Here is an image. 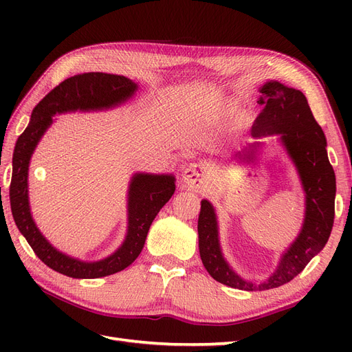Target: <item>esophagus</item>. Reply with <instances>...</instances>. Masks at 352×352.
<instances>
[{"label": "esophagus", "instance_id": "34e87169", "mask_svg": "<svg viewBox=\"0 0 352 352\" xmlns=\"http://www.w3.org/2000/svg\"><path fill=\"white\" fill-rule=\"evenodd\" d=\"M206 176L207 167L202 164H189L185 172L182 173V184L186 189L194 190V192H201L206 186Z\"/></svg>", "mask_w": 352, "mask_h": 352}]
</instances>
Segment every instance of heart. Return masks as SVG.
Returning a JSON list of instances; mask_svg holds the SVG:
<instances>
[{
  "label": "heart",
  "mask_w": 352,
  "mask_h": 352,
  "mask_svg": "<svg viewBox=\"0 0 352 352\" xmlns=\"http://www.w3.org/2000/svg\"><path fill=\"white\" fill-rule=\"evenodd\" d=\"M239 105H241V101L238 98H228L225 102L221 104L220 113H221V116H225V117L232 116L233 113H235L239 109ZM250 119H251V116L248 113L242 114V120L243 122H248Z\"/></svg>",
  "instance_id": "1"
}]
</instances>
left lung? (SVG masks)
Returning a JSON list of instances; mask_svg holds the SVG:
<instances>
[{"mask_svg": "<svg viewBox=\"0 0 352 352\" xmlns=\"http://www.w3.org/2000/svg\"><path fill=\"white\" fill-rule=\"evenodd\" d=\"M260 104H265L251 127L254 142L236 153L243 163H255L261 141L278 136V141L294 163L304 190V221L295 241L282 254L274 272L261 282L243 279L223 255L216 208L201 201L198 217V247L202 264L214 280L242 291H265L291 282L310 260L320 252L330 236L335 219L336 177L329 163L326 136L317 124L305 95L278 80L260 87Z\"/></svg>", "mask_w": 352, "mask_h": 352, "instance_id": "left-lung-1", "label": "left lung"}]
</instances>
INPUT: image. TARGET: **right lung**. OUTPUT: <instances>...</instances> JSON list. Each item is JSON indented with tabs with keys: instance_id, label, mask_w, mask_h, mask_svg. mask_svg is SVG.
Here are the masks:
<instances>
[{
	"instance_id": "1",
	"label": "right lung",
	"mask_w": 352,
	"mask_h": 352,
	"mask_svg": "<svg viewBox=\"0 0 352 352\" xmlns=\"http://www.w3.org/2000/svg\"><path fill=\"white\" fill-rule=\"evenodd\" d=\"M138 83L120 74L89 72L63 80L42 98L32 111L30 122L19 136L13 154L10 206L20 233L50 269L74 279H98L131 265L141 254L148 230L158 211L175 194L173 175L135 173L127 189V230L122 245L109 257L83 261L58 251L48 242L32 217L29 206V164L41 138L52 124L56 114L72 111L110 110L133 98Z\"/></svg>"
}]
</instances>
